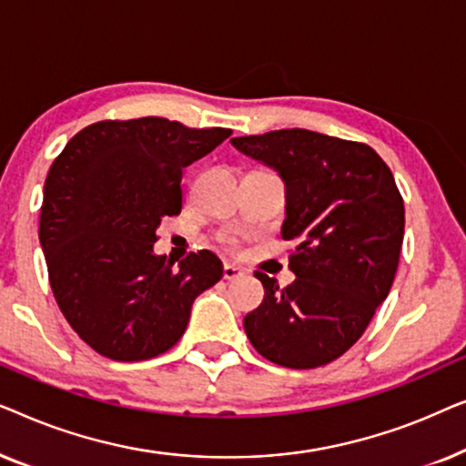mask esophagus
Returning a JSON list of instances; mask_svg holds the SVG:
<instances>
[{"label": "esophagus", "mask_w": 466, "mask_h": 466, "mask_svg": "<svg viewBox=\"0 0 466 466\" xmlns=\"http://www.w3.org/2000/svg\"><path fill=\"white\" fill-rule=\"evenodd\" d=\"M244 278V269L238 265H231V263H225V279H228V282H233V279H239Z\"/></svg>", "instance_id": "34e87169"}]
</instances>
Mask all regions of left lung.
Listing matches in <instances>:
<instances>
[{
	"label": "left lung",
	"mask_w": 466,
	"mask_h": 466,
	"mask_svg": "<svg viewBox=\"0 0 466 466\" xmlns=\"http://www.w3.org/2000/svg\"><path fill=\"white\" fill-rule=\"evenodd\" d=\"M231 144L282 177V239L297 241L290 286L254 273L265 299L244 318L248 339L276 365H329L360 339L394 282L405 208L392 171L371 146L308 129Z\"/></svg>",
	"instance_id": "8db88e82"
}]
</instances>
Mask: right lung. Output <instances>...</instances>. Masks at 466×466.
Returning <instances> with one entry per match:
<instances>
[{
  "mask_svg": "<svg viewBox=\"0 0 466 466\" xmlns=\"http://www.w3.org/2000/svg\"><path fill=\"white\" fill-rule=\"evenodd\" d=\"M228 136L158 116L101 120L56 157L44 182L40 244L63 316L95 352L120 362L167 352L195 299L222 278L214 252L176 267L155 254V241L165 216L182 209V169Z\"/></svg>",
  "mask_w": 466,
  "mask_h": 466,
  "instance_id": "add662e5",
  "label": "right lung"
}]
</instances>
